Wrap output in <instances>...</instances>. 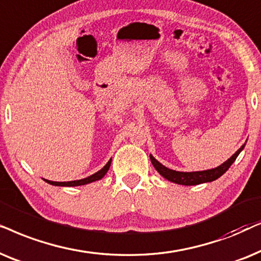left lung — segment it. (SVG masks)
Segmentation results:
<instances>
[{
    "label": "left lung",
    "instance_id": "8db88e82",
    "mask_svg": "<svg viewBox=\"0 0 261 261\" xmlns=\"http://www.w3.org/2000/svg\"><path fill=\"white\" fill-rule=\"evenodd\" d=\"M246 143L231 156L230 159H228L227 161L222 163L221 166L216 167V168L207 169V171H199V172H178L173 171L161 165L154 156L150 155V161L152 166L155 167V169L161 174L163 178L168 180V181L179 184V185H185V186H192V185H199L203 182H211L214 180H216L228 171L229 167H230L234 161L238 158L240 152L242 151V149L245 148Z\"/></svg>",
    "mask_w": 261,
    "mask_h": 261
}]
</instances>
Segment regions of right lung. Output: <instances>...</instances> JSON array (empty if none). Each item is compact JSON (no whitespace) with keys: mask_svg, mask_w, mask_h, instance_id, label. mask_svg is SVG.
I'll use <instances>...</instances> for the list:
<instances>
[{"mask_svg":"<svg viewBox=\"0 0 261 261\" xmlns=\"http://www.w3.org/2000/svg\"><path fill=\"white\" fill-rule=\"evenodd\" d=\"M111 161H112V159H110V161L107 162L106 165L103 166L101 169H100V171H98L96 173H94V174L88 176V178H85V179H81V180H74V181H64V182L50 181V180H45V179L44 180L47 184H50V185H54V186H81V185H86V184H89V182L96 181V180L102 179L107 173V171L110 169Z\"/></svg>","mask_w":261,"mask_h":261,"instance_id":"right-lung-1","label":"right lung"}]
</instances>
